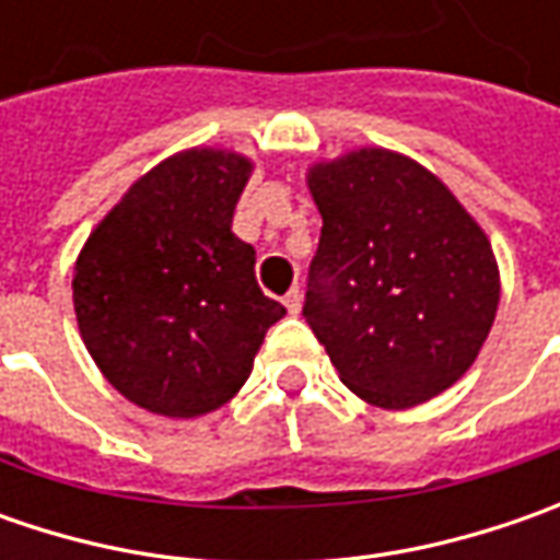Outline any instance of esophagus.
I'll list each match as a JSON object with an SVG mask.
<instances>
[{
	"mask_svg": "<svg viewBox=\"0 0 560 560\" xmlns=\"http://www.w3.org/2000/svg\"><path fill=\"white\" fill-rule=\"evenodd\" d=\"M283 305H287V312H290V314L302 312V292H299V290L287 292V295H283Z\"/></svg>",
	"mask_w": 560,
	"mask_h": 560,
	"instance_id": "34e87169",
	"label": "esophagus"
}]
</instances>
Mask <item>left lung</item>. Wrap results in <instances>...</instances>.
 Listing matches in <instances>:
<instances>
[{"mask_svg": "<svg viewBox=\"0 0 560 560\" xmlns=\"http://www.w3.org/2000/svg\"><path fill=\"white\" fill-rule=\"evenodd\" d=\"M324 218L305 320L368 405L401 411L458 383L499 312L483 226L415 159L364 145L305 174Z\"/></svg>", "mask_w": 560, "mask_h": 560, "instance_id": "obj_1", "label": "left lung"}]
</instances>
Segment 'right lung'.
<instances>
[{
	"mask_svg": "<svg viewBox=\"0 0 560 560\" xmlns=\"http://www.w3.org/2000/svg\"><path fill=\"white\" fill-rule=\"evenodd\" d=\"M255 164L196 145L145 171L74 261L80 339L102 376L152 415L199 418L243 389L287 308L258 290L233 211Z\"/></svg>",
	"mask_w": 560,
	"mask_h": 560,
	"instance_id": "right-lung-1",
	"label": "right lung"
}]
</instances>
